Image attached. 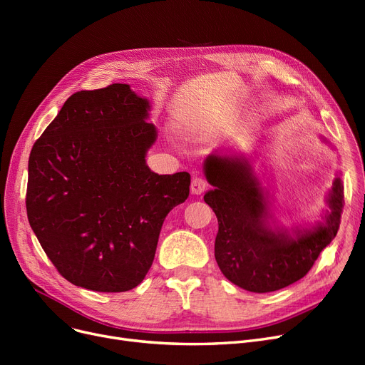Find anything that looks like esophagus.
<instances>
[{
    "label": "esophagus",
    "instance_id": "1",
    "mask_svg": "<svg viewBox=\"0 0 365 365\" xmlns=\"http://www.w3.org/2000/svg\"><path fill=\"white\" fill-rule=\"evenodd\" d=\"M207 187H208V183L204 178H194L192 183H190V192L194 195H201Z\"/></svg>",
    "mask_w": 365,
    "mask_h": 365
}]
</instances>
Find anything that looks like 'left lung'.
<instances>
[{
	"label": "left lung",
	"mask_w": 365,
	"mask_h": 365,
	"mask_svg": "<svg viewBox=\"0 0 365 365\" xmlns=\"http://www.w3.org/2000/svg\"><path fill=\"white\" fill-rule=\"evenodd\" d=\"M204 173L215 189L204 201L213 208L219 232L215 257L222 274L253 293L281 290L311 271L319 253L336 237L343 212V183L336 178L325 222L312 229L272 227L271 202L245 157L212 153Z\"/></svg>",
	"instance_id": "obj_1"
}]
</instances>
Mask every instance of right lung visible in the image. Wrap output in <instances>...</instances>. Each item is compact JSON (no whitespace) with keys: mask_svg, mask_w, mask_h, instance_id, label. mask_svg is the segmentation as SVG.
Instances as JSON below:
<instances>
[{"mask_svg":"<svg viewBox=\"0 0 365 365\" xmlns=\"http://www.w3.org/2000/svg\"><path fill=\"white\" fill-rule=\"evenodd\" d=\"M148 99L127 84L73 93L31 150L26 212L59 274L83 289L138 287L165 216L189 195L190 175H157Z\"/></svg>","mask_w":365,"mask_h":365,"instance_id":"obj_1","label":"right lung"}]
</instances>
